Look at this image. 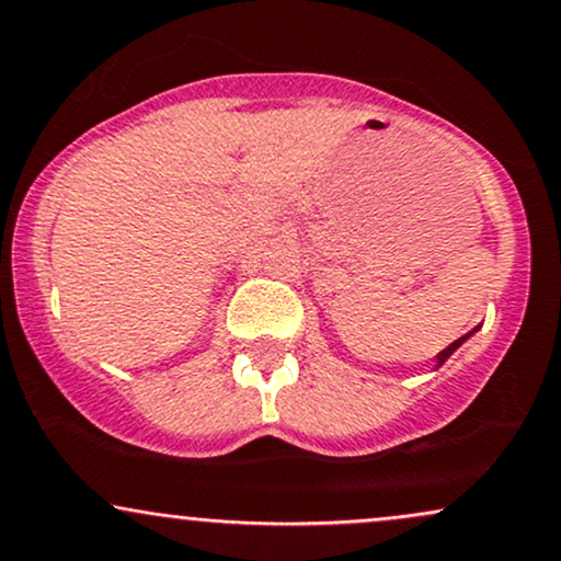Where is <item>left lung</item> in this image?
I'll list each match as a JSON object with an SVG mask.
<instances>
[{"label": "left lung", "mask_w": 561, "mask_h": 561, "mask_svg": "<svg viewBox=\"0 0 561 561\" xmlns=\"http://www.w3.org/2000/svg\"><path fill=\"white\" fill-rule=\"evenodd\" d=\"M478 330H480V327H474V330H472V332H467V334H465V337L454 340V343H450L448 347H443V351H440V353H437V356H435V369H437V366H443V364H446V362H448V358H450V356H454V351H456V347H461V345H465V340H469V337H472V334H474V332H478Z\"/></svg>", "instance_id": "8db88e82"}]
</instances>
